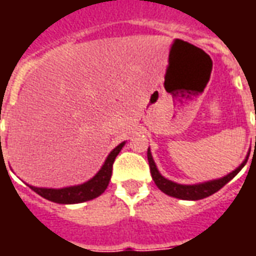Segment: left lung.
Returning a JSON list of instances; mask_svg holds the SVG:
<instances>
[{
	"label": "left lung",
	"instance_id": "obj_1",
	"mask_svg": "<svg viewBox=\"0 0 256 256\" xmlns=\"http://www.w3.org/2000/svg\"><path fill=\"white\" fill-rule=\"evenodd\" d=\"M248 156H250V154H248ZM247 160L248 158L242 162L240 166L237 167L234 172H232L230 174H228L226 177L220 178V180H214V181H208V182L198 184V185H180V184L172 182V181H168V180H166L164 177H162L160 172H158V168H156L155 162L152 159V155H150V150H148V162H150V176L154 178L156 186L160 189L163 193L168 194V196L182 198V200H200V198H208L211 194H214V193L218 192L220 188H224L230 180H233V178L236 177L237 172L242 170V167H244V164L247 163Z\"/></svg>",
	"mask_w": 256,
	"mask_h": 256
}]
</instances>
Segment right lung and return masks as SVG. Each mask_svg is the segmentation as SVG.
<instances>
[{"instance_id":"obj_1","label":"right lung","mask_w":256,"mask_h":256,"mask_svg":"<svg viewBox=\"0 0 256 256\" xmlns=\"http://www.w3.org/2000/svg\"><path fill=\"white\" fill-rule=\"evenodd\" d=\"M124 142L119 144L112 150L111 154L106 158L104 166L101 167V170L94 177L92 178L88 182L78 185V186H70V188H63V189H45V188H34L30 186L34 192H36L40 196H42L46 200L54 202L58 204H76V203H84L92 198H96L100 196L101 193L104 192L110 184L112 176V166H114V162L118 154L120 152L122 146Z\"/></svg>"}]
</instances>
